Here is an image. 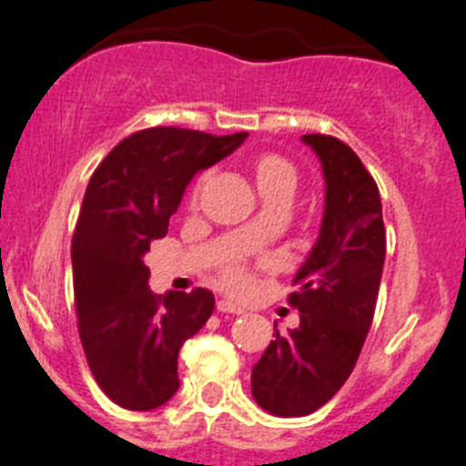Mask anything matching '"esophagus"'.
Here are the masks:
<instances>
[{
	"instance_id": "esophagus-1",
	"label": "esophagus",
	"mask_w": 466,
	"mask_h": 466,
	"mask_svg": "<svg viewBox=\"0 0 466 466\" xmlns=\"http://www.w3.org/2000/svg\"><path fill=\"white\" fill-rule=\"evenodd\" d=\"M216 309H218L220 313H243V307H238L232 299H218V302H216Z\"/></svg>"
}]
</instances>
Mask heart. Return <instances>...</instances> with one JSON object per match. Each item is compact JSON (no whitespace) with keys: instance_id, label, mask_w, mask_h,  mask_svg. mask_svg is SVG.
Masks as SVG:
<instances>
[{"instance_id":"obj_1","label":"heart","mask_w":466,"mask_h":466,"mask_svg":"<svg viewBox=\"0 0 466 466\" xmlns=\"http://www.w3.org/2000/svg\"><path fill=\"white\" fill-rule=\"evenodd\" d=\"M257 182H259V189H268V187H295V168L293 164L286 162L284 157H277V155H263L257 159L255 164ZM225 284L232 286V289H241L248 284V275L241 268H229L228 275H225Z\"/></svg>"}]
</instances>
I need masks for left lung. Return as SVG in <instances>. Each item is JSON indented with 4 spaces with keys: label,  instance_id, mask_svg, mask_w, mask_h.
<instances>
[{
    "label": "left lung",
    "instance_id": "obj_1",
    "mask_svg": "<svg viewBox=\"0 0 466 466\" xmlns=\"http://www.w3.org/2000/svg\"><path fill=\"white\" fill-rule=\"evenodd\" d=\"M324 176L318 241L295 275L290 304L299 327L270 340L252 368V397L277 417H304L342 388L372 327L385 261V228L374 177L345 142L304 135Z\"/></svg>",
    "mask_w": 466,
    "mask_h": 466
}]
</instances>
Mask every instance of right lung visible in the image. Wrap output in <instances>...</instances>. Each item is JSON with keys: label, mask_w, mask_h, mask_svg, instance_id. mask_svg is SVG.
Returning <instances> with one entry per match:
<instances>
[{"label": "right lung", "mask_w": 466, "mask_h": 466, "mask_svg": "<svg viewBox=\"0 0 466 466\" xmlns=\"http://www.w3.org/2000/svg\"><path fill=\"white\" fill-rule=\"evenodd\" d=\"M248 133L139 130L106 155L72 238L78 333L98 388L121 408L153 410L180 388L177 351L214 311L207 289L155 295L144 255L167 237L196 173L232 155Z\"/></svg>", "instance_id": "obj_1"}]
</instances>
